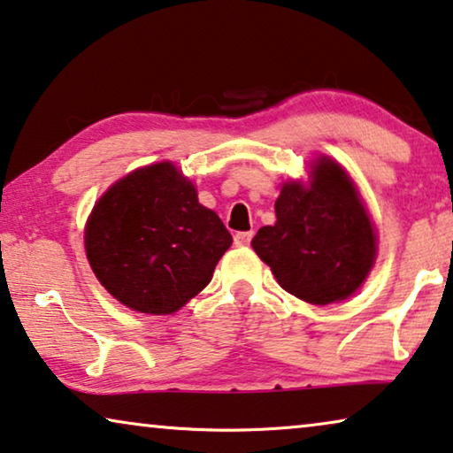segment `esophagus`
Listing matches in <instances>:
<instances>
[{"label": "esophagus", "mask_w": 453, "mask_h": 453, "mask_svg": "<svg viewBox=\"0 0 453 453\" xmlns=\"http://www.w3.org/2000/svg\"><path fill=\"white\" fill-rule=\"evenodd\" d=\"M251 239H253V231H241L234 234V245L247 247L249 242H251Z\"/></svg>", "instance_id": "obj_1"}]
</instances>
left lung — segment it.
I'll use <instances>...</instances> for the list:
<instances>
[{
    "label": "left lung",
    "mask_w": 453,
    "mask_h": 453,
    "mask_svg": "<svg viewBox=\"0 0 453 453\" xmlns=\"http://www.w3.org/2000/svg\"><path fill=\"white\" fill-rule=\"evenodd\" d=\"M275 225L251 247L286 292L311 304L345 300L376 259V233L356 186L335 161L319 159L311 188L288 181L275 200Z\"/></svg>",
    "instance_id": "1"
}]
</instances>
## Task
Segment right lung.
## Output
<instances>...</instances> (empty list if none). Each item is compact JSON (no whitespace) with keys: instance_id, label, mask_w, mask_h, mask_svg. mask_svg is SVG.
<instances>
[{"instance_id":"1","label":"right lung","mask_w":453,"mask_h":453,"mask_svg":"<svg viewBox=\"0 0 453 453\" xmlns=\"http://www.w3.org/2000/svg\"><path fill=\"white\" fill-rule=\"evenodd\" d=\"M233 237L198 202L172 163L136 169L97 202L85 251L102 286L122 304L172 314L204 290Z\"/></svg>"}]
</instances>
